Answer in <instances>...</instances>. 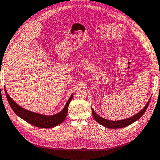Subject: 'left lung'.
Here are the masks:
<instances>
[{
  "label": "left lung",
  "instance_id": "left-lung-1",
  "mask_svg": "<svg viewBox=\"0 0 160 160\" xmlns=\"http://www.w3.org/2000/svg\"><path fill=\"white\" fill-rule=\"evenodd\" d=\"M150 99H149V102H147V104H146L145 107H144L139 113H137V114H135L133 117H129V118H128V119H126L124 120H119V121H110V120L104 119V118L101 117L99 116V115H97V114H96L95 112L94 111V109L92 108V114H93V117H94L96 121H97L98 123H99L100 124L103 125V126L107 127V128H110V129L122 128V127L128 126V125L131 124L133 122H136L137 120H138L139 118L144 114V113L145 112V111L147 109V107H148V106L149 104Z\"/></svg>",
  "mask_w": 160,
  "mask_h": 160
}]
</instances>
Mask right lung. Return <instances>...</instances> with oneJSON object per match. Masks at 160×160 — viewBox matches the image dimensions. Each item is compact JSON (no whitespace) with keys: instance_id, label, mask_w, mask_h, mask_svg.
<instances>
[{"instance_id":"right-lung-1","label":"right lung","mask_w":160,"mask_h":160,"mask_svg":"<svg viewBox=\"0 0 160 160\" xmlns=\"http://www.w3.org/2000/svg\"><path fill=\"white\" fill-rule=\"evenodd\" d=\"M6 95L8 99V102L11 106V109L13 111L18 115L21 119L25 120L26 122H28L33 126H36L39 128H52L57 125L60 124L64 121L66 116H67L68 109L69 103L72 101L73 98V94L71 96L69 99L68 100L67 103L65 105V107L62 109V111L52 116H46V115H42L36 114V113L28 111L23 108L21 107L20 106L18 105L16 103H15L11 98L9 97L8 93L5 89Z\"/></svg>"}]
</instances>
